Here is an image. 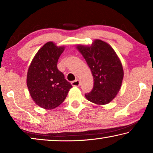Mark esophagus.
Instances as JSON below:
<instances>
[{"instance_id": "obj_1", "label": "esophagus", "mask_w": 153, "mask_h": 153, "mask_svg": "<svg viewBox=\"0 0 153 153\" xmlns=\"http://www.w3.org/2000/svg\"><path fill=\"white\" fill-rule=\"evenodd\" d=\"M71 84L73 86H79V81L78 79H76L75 81H73L71 82Z\"/></svg>"}]
</instances>
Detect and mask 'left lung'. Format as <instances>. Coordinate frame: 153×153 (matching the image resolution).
<instances>
[{"label": "left lung", "mask_w": 153, "mask_h": 153, "mask_svg": "<svg viewBox=\"0 0 153 153\" xmlns=\"http://www.w3.org/2000/svg\"><path fill=\"white\" fill-rule=\"evenodd\" d=\"M77 48L94 78L93 88L85 97L97 105L110 102L120 91L123 77L122 65L117 54L108 44L100 40H94L90 46L79 45Z\"/></svg>", "instance_id": "left-lung-1"}]
</instances>
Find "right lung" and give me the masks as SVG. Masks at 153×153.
Here are the masks:
<instances>
[{"instance_id":"obj_1","label":"right lung","mask_w":153,"mask_h":153,"mask_svg":"<svg viewBox=\"0 0 153 153\" xmlns=\"http://www.w3.org/2000/svg\"><path fill=\"white\" fill-rule=\"evenodd\" d=\"M64 47L52 42L46 43L36 53L29 67L27 86L36 105L45 109L58 107L66 98L72 85L57 68Z\"/></svg>"}]
</instances>
